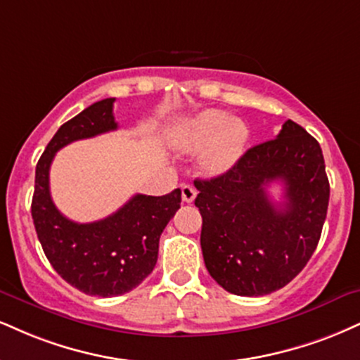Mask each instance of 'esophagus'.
I'll return each mask as SVG.
<instances>
[{"label": "esophagus", "mask_w": 360, "mask_h": 360, "mask_svg": "<svg viewBox=\"0 0 360 360\" xmlns=\"http://www.w3.org/2000/svg\"><path fill=\"white\" fill-rule=\"evenodd\" d=\"M181 194H183L184 202H193L194 198H196V189L191 184H183L181 186Z\"/></svg>", "instance_id": "esophagus-1"}]
</instances>
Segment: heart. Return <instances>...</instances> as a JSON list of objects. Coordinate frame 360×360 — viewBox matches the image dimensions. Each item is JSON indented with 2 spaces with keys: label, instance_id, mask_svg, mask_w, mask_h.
Segmentation results:
<instances>
[{
  "label": "heart",
  "instance_id": "heart-1",
  "mask_svg": "<svg viewBox=\"0 0 360 360\" xmlns=\"http://www.w3.org/2000/svg\"><path fill=\"white\" fill-rule=\"evenodd\" d=\"M248 141V129L238 119L218 110H206L186 124L179 146L184 150H207V164L214 172L226 171L240 159Z\"/></svg>",
  "mask_w": 360,
  "mask_h": 360
}]
</instances>
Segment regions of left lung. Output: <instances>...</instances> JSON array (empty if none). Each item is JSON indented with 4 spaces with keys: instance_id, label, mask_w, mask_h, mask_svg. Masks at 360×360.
Instances as JSON below:
<instances>
[{
    "instance_id": "8db88e82",
    "label": "left lung",
    "mask_w": 360,
    "mask_h": 360,
    "mask_svg": "<svg viewBox=\"0 0 360 360\" xmlns=\"http://www.w3.org/2000/svg\"><path fill=\"white\" fill-rule=\"evenodd\" d=\"M274 180L284 184L280 205L266 191ZM194 186L205 265L226 292L268 295L304 270L322 235L330 186L320 144L302 125L287 120L276 139Z\"/></svg>"
}]
</instances>
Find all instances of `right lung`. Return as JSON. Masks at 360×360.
Returning a JSON list of instances; mask_svg holds the SVG:
<instances>
[{
  "label": "right lung",
  "instance_id": "add662e5",
  "mask_svg": "<svg viewBox=\"0 0 360 360\" xmlns=\"http://www.w3.org/2000/svg\"><path fill=\"white\" fill-rule=\"evenodd\" d=\"M114 102H95L56 131L37 164L32 201L34 229L51 266L72 287L97 297L124 295L146 280L158 262L161 233L181 207V189H174L166 196L136 194L94 223H75L56 210L50 196L56 150L115 131Z\"/></svg>",
  "mask_w": 360,
  "mask_h": 360
}]
</instances>
